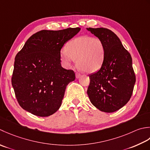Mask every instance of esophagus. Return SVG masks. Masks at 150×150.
<instances>
[{
  "label": "esophagus",
  "instance_id": "esophagus-1",
  "mask_svg": "<svg viewBox=\"0 0 150 150\" xmlns=\"http://www.w3.org/2000/svg\"><path fill=\"white\" fill-rule=\"evenodd\" d=\"M81 77V74H79V73H78V72H76V78H80Z\"/></svg>",
  "mask_w": 150,
  "mask_h": 150
}]
</instances>
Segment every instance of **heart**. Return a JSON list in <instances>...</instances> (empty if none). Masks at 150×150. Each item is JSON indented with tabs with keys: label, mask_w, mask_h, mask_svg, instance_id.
Masks as SVG:
<instances>
[{
	"label": "heart",
	"mask_w": 150,
	"mask_h": 150,
	"mask_svg": "<svg viewBox=\"0 0 150 150\" xmlns=\"http://www.w3.org/2000/svg\"><path fill=\"white\" fill-rule=\"evenodd\" d=\"M105 48L100 38L84 35L70 41L66 50L61 51L63 62L70 65L76 60V65L82 71L93 73L102 67L105 58Z\"/></svg>",
	"instance_id": "obj_1"
}]
</instances>
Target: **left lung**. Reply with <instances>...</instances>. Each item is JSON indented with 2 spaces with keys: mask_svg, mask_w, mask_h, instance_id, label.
<instances>
[{
  "mask_svg": "<svg viewBox=\"0 0 150 150\" xmlns=\"http://www.w3.org/2000/svg\"><path fill=\"white\" fill-rule=\"evenodd\" d=\"M105 45L103 63L98 71L89 75L87 94L91 102L100 111L112 112L130 100L135 83L132 58L120 39L104 28H87Z\"/></svg>",
  "mask_w": 150,
  "mask_h": 150,
  "instance_id": "1",
  "label": "left lung"
}]
</instances>
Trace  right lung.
Segmentation results:
<instances>
[{"label":"right lung","mask_w":150,"mask_h":150,"mask_svg":"<svg viewBox=\"0 0 150 150\" xmlns=\"http://www.w3.org/2000/svg\"><path fill=\"white\" fill-rule=\"evenodd\" d=\"M80 30H41L30 37L17 53L11 84L25 111L44 117L59 109L67 85L75 79L74 71L61 65V49Z\"/></svg>","instance_id":"1"}]
</instances>
